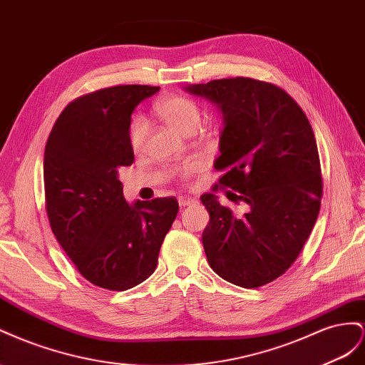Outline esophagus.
Listing matches in <instances>:
<instances>
[{
  "mask_svg": "<svg viewBox=\"0 0 365 365\" xmlns=\"http://www.w3.org/2000/svg\"><path fill=\"white\" fill-rule=\"evenodd\" d=\"M177 200H179V205H180V206H183V207H185V206H190V205H194V203L197 202V200L194 199V197H190V195H188V197L180 195L179 199H177Z\"/></svg>",
  "mask_w": 365,
  "mask_h": 365,
  "instance_id": "esophagus-1",
  "label": "esophagus"
}]
</instances>
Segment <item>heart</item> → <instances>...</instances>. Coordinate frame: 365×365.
I'll list each match as a JSON object with an SVG mask.
<instances>
[{
  "instance_id": "obj_1",
  "label": "heart",
  "mask_w": 365,
  "mask_h": 365,
  "mask_svg": "<svg viewBox=\"0 0 365 365\" xmlns=\"http://www.w3.org/2000/svg\"><path fill=\"white\" fill-rule=\"evenodd\" d=\"M155 111H158L162 120H165L171 128H174L175 131H179L182 134L197 131L202 120V113H200V108L197 107V103L183 96H173V98L160 101L158 106H155ZM147 133H148L147 120L140 116L134 118L128 131V142L133 151H139L143 147ZM199 168H200L199 162H186L182 168H179L177 174L180 177H186V175H191Z\"/></svg>"
}]
</instances>
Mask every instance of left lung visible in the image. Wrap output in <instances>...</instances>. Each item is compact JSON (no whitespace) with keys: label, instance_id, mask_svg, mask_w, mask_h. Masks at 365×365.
Here are the masks:
<instances>
[{"label":"left lung","instance_id":"8db88e82","mask_svg":"<svg viewBox=\"0 0 365 365\" xmlns=\"http://www.w3.org/2000/svg\"><path fill=\"white\" fill-rule=\"evenodd\" d=\"M220 108L223 130L214 168L218 185L247 212L235 217L214 194L200 199L210 212L202 242L214 272L254 289L294 264L318 218L322 182L314 130L287 93L252 78L215 79L185 87Z\"/></svg>","mask_w":365,"mask_h":365}]
</instances>
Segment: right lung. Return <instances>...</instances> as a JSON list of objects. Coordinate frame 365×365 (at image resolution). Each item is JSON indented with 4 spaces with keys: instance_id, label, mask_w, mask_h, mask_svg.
I'll return each instance as SVG.
<instances>
[{
    "instance_id": "obj_1",
    "label": "right lung",
    "mask_w": 365,
    "mask_h": 365,
    "mask_svg": "<svg viewBox=\"0 0 365 365\" xmlns=\"http://www.w3.org/2000/svg\"><path fill=\"white\" fill-rule=\"evenodd\" d=\"M160 88L118 86L88 93L62 110L44 151L50 227L81 275L95 286L127 290L158 266L175 197L128 205L118 179L134 162L131 114Z\"/></svg>"
}]
</instances>
